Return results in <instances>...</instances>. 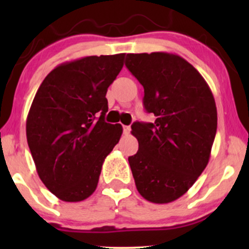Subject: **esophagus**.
I'll return each mask as SVG.
<instances>
[{
  "mask_svg": "<svg viewBox=\"0 0 249 249\" xmlns=\"http://www.w3.org/2000/svg\"><path fill=\"white\" fill-rule=\"evenodd\" d=\"M131 131V127L128 126V125H123V132H124V134H128L130 133Z\"/></svg>",
  "mask_w": 249,
  "mask_h": 249,
  "instance_id": "obj_1",
  "label": "esophagus"
}]
</instances>
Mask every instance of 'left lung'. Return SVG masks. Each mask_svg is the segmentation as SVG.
Instances as JSON below:
<instances>
[{
    "label": "left lung",
    "instance_id": "8db88e82",
    "mask_svg": "<svg viewBox=\"0 0 249 249\" xmlns=\"http://www.w3.org/2000/svg\"><path fill=\"white\" fill-rule=\"evenodd\" d=\"M126 68L144 88L154 123L136 122L139 148L128 157L138 192L168 204L184 196L207 166L218 125L212 91L186 59L174 53H127Z\"/></svg>",
    "mask_w": 249,
    "mask_h": 249
}]
</instances>
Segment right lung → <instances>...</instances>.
Masks as SVG:
<instances>
[{
    "label": "right lung",
    "instance_id": "right-lung-1",
    "mask_svg": "<svg viewBox=\"0 0 249 249\" xmlns=\"http://www.w3.org/2000/svg\"><path fill=\"white\" fill-rule=\"evenodd\" d=\"M125 53L65 62L44 78L27 117V141L39 179L67 202L96 191L103 162L121 139V124L104 121L107 88Z\"/></svg>",
    "mask_w": 249,
    "mask_h": 249
}]
</instances>
